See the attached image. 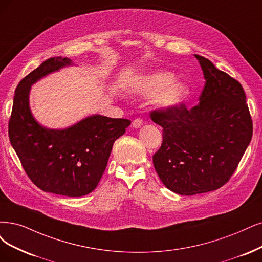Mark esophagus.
<instances>
[{
	"mask_svg": "<svg viewBox=\"0 0 262 262\" xmlns=\"http://www.w3.org/2000/svg\"><path fill=\"white\" fill-rule=\"evenodd\" d=\"M132 125H133L134 128H140L141 126L143 125V122H142V120H140V119H136V120L133 121Z\"/></svg>",
	"mask_w": 262,
	"mask_h": 262,
	"instance_id": "1",
	"label": "esophagus"
}]
</instances>
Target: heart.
<instances>
[{"mask_svg":"<svg viewBox=\"0 0 262 262\" xmlns=\"http://www.w3.org/2000/svg\"><path fill=\"white\" fill-rule=\"evenodd\" d=\"M133 92L149 96L157 93L153 103L159 109L169 110L178 106L189 95V86L180 80L172 79V74L157 71L144 74L132 85Z\"/></svg>","mask_w":262,"mask_h":262,"instance_id":"heart-1","label":"heart"}]
</instances>
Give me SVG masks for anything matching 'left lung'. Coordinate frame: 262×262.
Listing matches in <instances>:
<instances>
[{
    "instance_id": "8db88e82",
    "label": "left lung",
    "mask_w": 262,
    "mask_h": 262,
    "mask_svg": "<svg viewBox=\"0 0 262 262\" xmlns=\"http://www.w3.org/2000/svg\"><path fill=\"white\" fill-rule=\"evenodd\" d=\"M205 77L199 104L154 110L163 142L153 165L167 189L194 195L219 189L233 175L253 136L242 85L210 60L194 55Z\"/></svg>"
}]
</instances>
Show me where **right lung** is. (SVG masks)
Here are the masks:
<instances>
[{
    "label": "right lung",
    "instance_id": "add662e5",
    "mask_svg": "<svg viewBox=\"0 0 262 262\" xmlns=\"http://www.w3.org/2000/svg\"><path fill=\"white\" fill-rule=\"evenodd\" d=\"M69 58L53 57L29 73L15 91L8 136L21 165L34 185L64 196L89 194L102 177L114 141L130 121L94 114L63 129L46 128L31 113V85L61 68Z\"/></svg>",
    "mask_w": 262,
    "mask_h": 262
}]
</instances>
